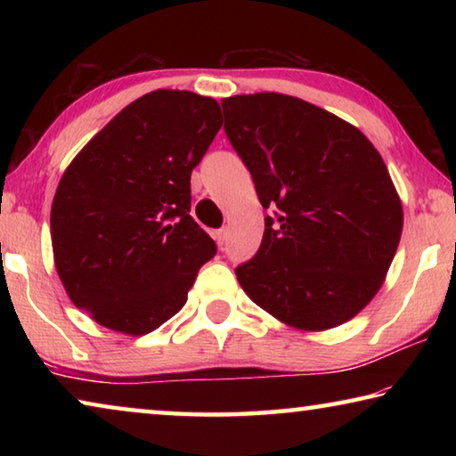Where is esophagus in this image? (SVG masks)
Instances as JSON below:
<instances>
[{
    "label": "esophagus",
    "instance_id": "34e87169",
    "mask_svg": "<svg viewBox=\"0 0 456 456\" xmlns=\"http://www.w3.org/2000/svg\"><path fill=\"white\" fill-rule=\"evenodd\" d=\"M213 237H215V241H217V245H223V243H225V239H227V229H225V227L217 229V231H215V233H213Z\"/></svg>",
    "mask_w": 456,
    "mask_h": 456
}]
</instances>
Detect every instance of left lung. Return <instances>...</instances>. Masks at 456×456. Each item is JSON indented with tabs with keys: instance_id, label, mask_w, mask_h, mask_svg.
I'll use <instances>...</instances> for the list:
<instances>
[{
	"instance_id": "obj_1",
	"label": "left lung",
	"mask_w": 456,
	"mask_h": 456,
	"mask_svg": "<svg viewBox=\"0 0 456 456\" xmlns=\"http://www.w3.org/2000/svg\"><path fill=\"white\" fill-rule=\"evenodd\" d=\"M221 106L259 203L273 209L256 257L235 269L243 291L302 331L352 320L382 288L403 235V200L380 152L302 98L257 92Z\"/></svg>"
}]
</instances>
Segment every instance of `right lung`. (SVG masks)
Returning a JSON list of instances; mask_svg holds the SVG:
<instances>
[{"mask_svg":"<svg viewBox=\"0 0 456 456\" xmlns=\"http://www.w3.org/2000/svg\"><path fill=\"white\" fill-rule=\"evenodd\" d=\"M219 102L154 90L114 117L61 175L50 213L68 297L108 330L142 336L187 304L217 245L191 217V173L221 128Z\"/></svg>","mask_w":456,"mask_h":456,"instance_id":"right-lung-1","label":"right lung"}]
</instances>
